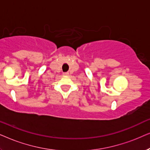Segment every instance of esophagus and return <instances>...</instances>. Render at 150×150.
<instances>
[{"label": "esophagus", "mask_w": 150, "mask_h": 150, "mask_svg": "<svg viewBox=\"0 0 150 150\" xmlns=\"http://www.w3.org/2000/svg\"><path fill=\"white\" fill-rule=\"evenodd\" d=\"M69 75V73H63V75Z\"/></svg>", "instance_id": "34e87169"}]
</instances>
